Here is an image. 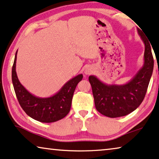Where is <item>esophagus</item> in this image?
Listing matches in <instances>:
<instances>
[{
  "instance_id": "34e87169",
  "label": "esophagus",
  "mask_w": 159,
  "mask_h": 159,
  "mask_svg": "<svg viewBox=\"0 0 159 159\" xmlns=\"http://www.w3.org/2000/svg\"><path fill=\"white\" fill-rule=\"evenodd\" d=\"M93 69H92V68H90V67H87V68L85 69L84 73H85V75H88L92 74V72H93Z\"/></svg>"
}]
</instances>
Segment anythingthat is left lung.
Masks as SVG:
<instances>
[{
    "label": "left lung",
    "instance_id": "left-lung-1",
    "mask_svg": "<svg viewBox=\"0 0 159 159\" xmlns=\"http://www.w3.org/2000/svg\"><path fill=\"white\" fill-rule=\"evenodd\" d=\"M145 44L144 64L134 77L123 85L106 84L95 76H89L97 110L109 118L127 116L141 104L153 70V57L151 44L145 34L138 29Z\"/></svg>",
    "mask_w": 159,
    "mask_h": 159
}]
</instances>
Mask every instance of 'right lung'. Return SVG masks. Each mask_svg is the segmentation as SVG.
<instances>
[{"mask_svg":"<svg viewBox=\"0 0 159 159\" xmlns=\"http://www.w3.org/2000/svg\"><path fill=\"white\" fill-rule=\"evenodd\" d=\"M16 57L17 52L12 67V82L22 109L29 117L41 123H53L64 118L70 112L73 94L83 75L80 74L69 80L54 95L46 98H38L27 91L18 80L16 72Z\"/></svg>","mask_w":159,"mask_h":159,"instance_id":"add662e5","label":"right lung"}]
</instances>
